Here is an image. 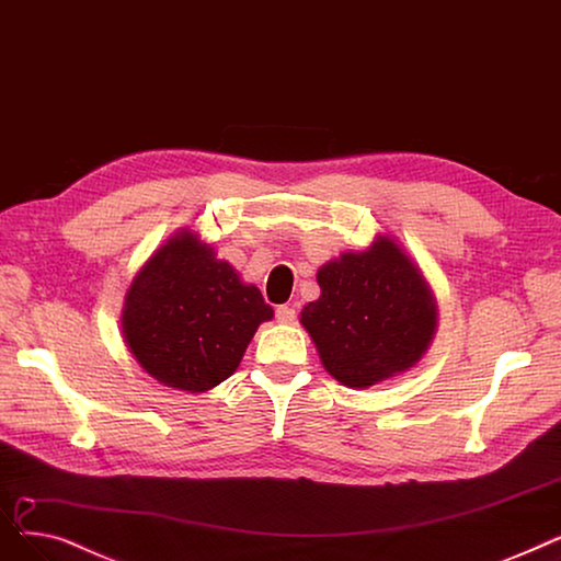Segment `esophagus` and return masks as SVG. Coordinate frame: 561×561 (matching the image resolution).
<instances>
[{
  "label": "esophagus",
  "mask_w": 561,
  "mask_h": 561,
  "mask_svg": "<svg viewBox=\"0 0 561 561\" xmlns=\"http://www.w3.org/2000/svg\"><path fill=\"white\" fill-rule=\"evenodd\" d=\"M276 319H278L280 324H295L297 310L291 308V306H278V308H276Z\"/></svg>",
  "instance_id": "esophagus-1"
}]
</instances>
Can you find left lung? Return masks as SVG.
Listing matches in <instances>:
<instances>
[{
    "label": "left lung",
    "mask_w": 561,
    "mask_h": 561,
    "mask_svg": "<svg viewBox=\"0 0 561 561\" xmlns=\"http://www.w3.org/2000/svg\"><path fill=\"white\" fill-rule=\"evenodd\" d=\"M322 295L301 310L329 375L369 388L411 369L438 327L436 297L420 266L392 237L319 266Z\"/></svg>",
    "instance_id": "obj_1"
}]
</instances>
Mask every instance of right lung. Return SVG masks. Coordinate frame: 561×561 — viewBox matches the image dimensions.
Returning a JSON list of instances; mask_svg holds the SVG:
<instances>
[{"mask_svg":"<svg viewBox=\"0 0 561 561\" xmlns=\"http://www.w3.org/2000/svg\"><path fill=\"white\" fill-rule=\"evenodd\" d=\"M272 317L260 289L184 228L141 266L121 319L131 356L152 379L205 392L232 375L257 327Z\"/></svg>","mask_w":561,"mask_h":561,"instance_id":"right-lung-1","label":"right lung"}]
</instances>
